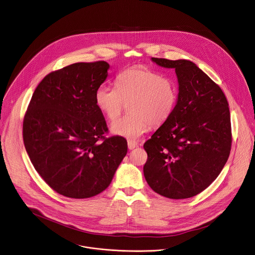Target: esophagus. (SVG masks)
Returning <instances> with one entry per match:
<instances>
[{
	"label": "esophagus",
	"mask_w": 255,
	"mask_h": 255,
	"mask_svg": "<svg viewBox=\"0 0 255 255\" xmlns=\"http://www.w3.org/2000/svg\"><path fill=\"white\" fill-rule=\"evenodd\" d=\"M137 146H138V142L137 141L128 140V147H129V149H134Z\"/></svg>",
	"instance_id": "34e87169"
}]
</instances>
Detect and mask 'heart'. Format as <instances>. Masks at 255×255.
Listing matches in <instances>:
<instances>
[{
    "label": "heart",
    "instance_id": "obj_1",
    "mask_svg": "<svg viewBox=\"0 0 255 255\" xmlns=\"http://www.w3.org/2000/svg\"><path fill=\"white\" fill-rule=\"evenodd\" d=\"M99 110L113 122L129 104L130 114L112 125V133L131 140L140 138L150 126H160L173 114L177 102L174 82L145 67H132L119 73L115 88L100 86L95 94Z\"/></svg>",
    "mask_w": 255,
    "mask_h": 255
}]
</instances>
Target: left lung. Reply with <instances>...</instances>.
<instances>
[{"mask_svg": "<svg viewBox=\"0 0 255 255\" xmlns=\"http://www.w3.org/2000/svg\"><path fill=\"white\" fill-rule=\"evenodd\" d=\"M150 59L175 69L179 93L173 114L143 144V175L160 196L192 198L226 164L232 142L229 104L221 88L193 61Z\"/></svg>", "mask_w": 255, "mask_h": 255, "instance_id": "obj_1", "label": "left lung"}]
</instances>
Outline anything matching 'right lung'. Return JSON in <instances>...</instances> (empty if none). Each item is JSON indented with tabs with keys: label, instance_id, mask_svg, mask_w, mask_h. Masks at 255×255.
Listing matches in <instances>:
<instances>
[{
	"label": "right lung",
	"instance_id": "right-lung-1",
	"mask_svg": "<svg viewBox=\"0 0 255 255\" xmlns=\"http://www.w3.org/2000/svg\"><path fill=\"white\" fill-rule=\"evenodd\" d=\"M109 68L106 61L78 62L48 74L24 116L23 141L34 168L67 198L104 192L127 153L123 137L105 138L107 123L95 101Z\"/></svg>",
	"mask_w": 255,
	"mask_h": 255
}]
</instances>
